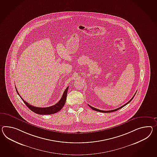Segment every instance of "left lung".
Instances as JSON below:
<instances>
[{
  "instance_id": "obj_1",
  "label": "left lung",
  "mask_w": 157,
  "mask_h": 157,
  "mask_svg": "<svg viewBox=\"0 0 157 157\" xmlns=\"http://www.w3.org/2000/svg\"><path fill=\"white\" fill-rule=\"evenodd\" d=\"M136 92L135 93V94H134V95L133 96V98L131 99L128 101V102H127L126 104H125L124 105H123L121 107H120L119 108H117V109H113V110H111V111H102V110H100V109H96L95 108H94V107H92V106H91V105H88V106L90 107L91 109H92L93 110H94V111H98V112H103V113H108V112H115V111H117V110H119V109H121V108H122V107H124V106H125L126 105H127L129 103H130V101L132 100V99H133V98L134 97V96L136 95Z\"/></svg>"
}]
</instances>
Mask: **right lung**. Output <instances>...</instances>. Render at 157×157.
I'll return each instance as SVG.
<instances>
[{"label": "right lung", "mask_w": 157, "mask_h": 157, "mask_svg": "<svg viewBox=\"0 0 157 157\" xmlns=\"http://www.w3.org/2000/svg\"><path fill=\"white\" fill-rule=\"evenodd\" d=\"M68 89H69V86L66 88L65 91L63 94V95L62 96L61 99L59 100V101L55 105H54L53 106H51V107L41 108V107H36L35 106H33L31 104L27 103L25 101H24L23 98L21 97V96L20 95L19 92L16 88L17 94L19 95L21 99L24 101V103L25 104V105H27V107H28V108L30 109L31 111H33V112H35L38 115H51V114L56 113L58 111H60L65 105Z\"/></svg>", "instance_id": "add662e5"}]
</instances>
